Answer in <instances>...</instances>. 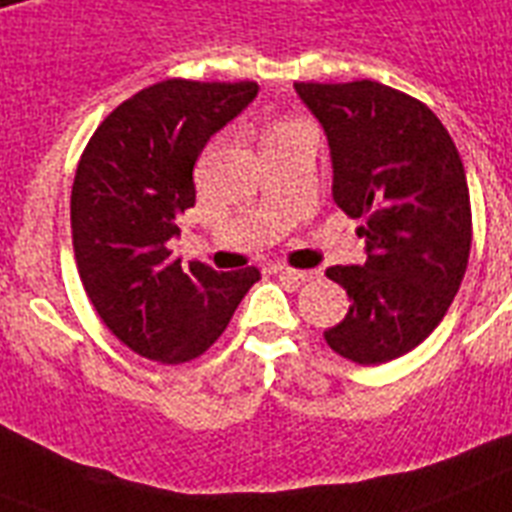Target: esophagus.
Masks as SVG:
<instances>
[{"mask_svg":"<svg viewBox=\"0 0 512 512\" xmlns=\"http://www.w3.org/2000/svg\"><path fill=\"white\" fill-rule=\"evenodd\" d=\"M276 273L284 278H292V281H313V278L321 276L318 270H297V268H289V265H278Z\"/></svg>","mask_w":512,"mask_h":512,"instance_id":"obj_1","label":"esophagus"}]
</instances>
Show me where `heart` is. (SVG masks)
<instances>
[{
	"instance_id": "heart-1",
	"label": "heart",
	"mask_w": 512,
	"mask_h": 512,
	"mask_svg": "<svg viewBox=\"0 0 512 512\" xmlns=\"http://www.w3.org/2000/svg\"><path fill=\"white\" fill-rule=\"evenodd\" d=\"M286 126H294V123H281V126H273L270 128V134H273V131H278V128H286Z\"/></svg>"
}]
</instances>
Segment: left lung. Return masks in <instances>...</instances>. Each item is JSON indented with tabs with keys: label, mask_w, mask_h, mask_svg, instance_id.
Here are the masks:
<instances>
[{
	"label": "left lung",
	"mask_w": 512,
	"mask_h": 512,
	"mask_svg": "<svg viewBox=\"0 0 512 512\" xmlns=\"http://www.w3.org/2000/svg\"><path fill=\"white\" fill-rule=\"evenodd\" d=\"M294 89L323 123L334 199L360 220L365 265H334L350 313L323 331L336 355L381 365L426 339L450 310L471 252V194L442 120L421 99L378 81Z\"/></svg>",
	"instance_id": "1"
}]
</instances>
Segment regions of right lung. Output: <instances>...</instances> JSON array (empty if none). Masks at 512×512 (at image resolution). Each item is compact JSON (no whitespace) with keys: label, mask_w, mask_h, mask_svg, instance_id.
Returning a JSON list of instances; mask_svg holds the SVG:
<instances>
[{"label":"right lung","mask_w":512,"mask_h":512,"mask_svg":"<svg viewBox=\"0 0 512 512\" xmlns=\"http://www.w3.org/2000/svg\"><path fill=\"white\" fill-rule=\"evenodd\" d=\"M255 81L165 78L120 102L78 160L70 226L91 305L128 350L189 363L226 331L257 268L181 265L168 242L194 207V162L207 139L255 99Z\"/></svg>","instance_id":"add662e5"}]
</instances>
